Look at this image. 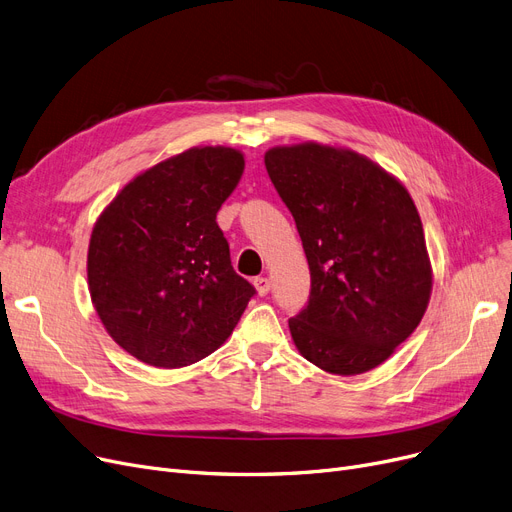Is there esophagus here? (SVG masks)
<instances>
[{
    "label": "esophagus",
    "mask_w": 512,
    "mask_h": 512,
    "mask_svg": "<svg viewBox=\"0 0 512 512\" xmlns=\"http://www.w3.org/2000/svg\"><path fill=\"white\" fill-rule=\"evenodd\" d=\"M253 284H255V291H257V295H259V297H265V295H268V293H270V288H272L270 280H268V278H263V276L255 278V280H253Z\"/></svg>",
    "instance_id": "esophagus-1"
}]
</instances>
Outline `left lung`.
Segmentation results:
<instances>
[{"instance_id":"1","label":"left lung","mask_w":512,"mask_h":512,"mask_svg":"<svg viewBox=\"0 0 512 512\" xmlns=\"http://www.w3.org/2000/svg\"><path fill=\"white\" fill-rule=\"evenodd\" d=\"M265 169L311 274L307 307L288 320L295 347L339 376L381 366L416 330L433 288L410 192L364 154L318 142L270 148Z\"/></svg>"}]
</instances>
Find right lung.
<instances>
[{
    "label": "right lung",
    "instance_id": "obj_1",
    "mask_svg": "<svg viewBox=\"0 0 512 512\" xmlns=\"http://www.w3.org/2000/svg\"><path fill=\"white\" fill-rule=\"evenodd\" d=\"M244 154L194 146L138 173L96 219L87 286L113 341L154 368H184L226 343L255 288L238 276L217 211Z\"/></svg>",
    "mask_w": 512,
    "mask_h": 512
}]
</instances>
